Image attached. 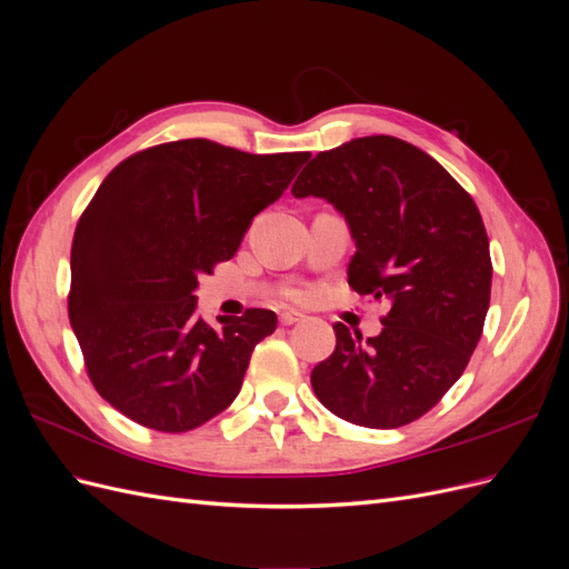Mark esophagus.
I'll return each mask as SVG.
<instances>
[{"instance_id": "34e87169", "label": "esophagus", "mask_w": 569, "mask_h": 569, "mask_svg": "<svg viewBox=\"0 0 569 569\" xmlns=\"http://www.w3.org/2000/svg\"><path fill=\"white\" fill-rule=\"evenodd\" d=\"M303 320V313H297V311H282L280 313V322L282 325H297Z\"/></svg>"}]
</instances>
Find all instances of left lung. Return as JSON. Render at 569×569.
<instances>
[{
  "label": "left lung",
  "mask_w": 569,
  "mask_h": 569,
  "mask_svg": "<svg viewBox=\"0 0 569 569\" xmlns=\"http://www.w3.org/2000/svg\"><path fill=\"white\" fill-rule=\"evenodd\" d=\"M291 194L327 199L347 218L349 284L389 301L377 337L335 325L337 347L311 372L320 403L372 429L422 418L458 382L485 330L493 268L477 203L429 153L389 134L320 151Z\"/></svg>",
  "instance_id": "1"
}]
</instances>
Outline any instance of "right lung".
<instances>
[{"instance_id":"right-lung-1","label":"right lung","mask_w":569,"mask_h":569,"mask_svg":"<svg viewBox=\"0 0 569 569\" xmlns=\"http://www.w3.org/2000/svg\"><path fill=\"white\" fill-rule=\"evenodd\" d=\"M308 157L197 137L137 151L99 184L73 234L68 318L94 389L126 418L180 435L237 399L278 316L247 308L213 330L194 291Z\"/></svg>"}]
</instances>
